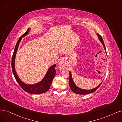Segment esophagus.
Segmentation results:
<instances>
[{
    "mask_svg": "<svg viewBox=\"0 0 122 122\" xmlns=\"http://www.w3.org/2000/svg\"><path fill=\"white\" fill-rule=\"evenodd\" d=\"M65 68V64H64V62L62 60L60 62L59 64V68L60 69H64Z\"/></svg>",
    "mask_w": 122,
    "mask_h": 122,
    "instance_id": "34e87169",
    "label": "esophagus"
}]
</instances>
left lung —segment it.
I'll list each match as a JSON object with an SVG mask.
<instances>
[{
	"instance_id": "1",
	"label": "left lung",
	"mask_w": 122,
	"mask_h": 122,
	"mask_svg": "<svg viewBox=\"0 0 122 122\" xmlns=\"http://www.w3.org/2000/svg\"><path fill=\"white\" fill-rule=\"evenodd\" d=\"M97 36H98L99 40H100V41L102 44V46H103V47H104L105 50V51L107 53L105 45L104 42H103L102 38L101 36L98 34H97ZM69 76H70V77H69V86H70V89H71V91H72L73 92H74L75 93H77V94H87L92 93V92H95L96 90L99 87H100V86L101 85V84L102 83V82H101L100 84L98 85L97 87H96V88H93L92 89H82V88H80L78 87L77 86V85H76V84H75V83L74 82L73 80L72 77V74H71V73L70 72V71H69Z\"/></svg>"
}]
</instances>
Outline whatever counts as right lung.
Segmentation results:
<instances>
[{
	"label": "right lung",
	"mask_w": 122,
	"mask_h": 122,
	"mask_svg": "<svg viewBox=\"0 0 122 122\" xmlns=\"http://www.w3.org/2000/svg\"><path fill=\"white\" fill-rule=\"evenodd\" d=\"M30 30V28H29L28 30H26V32L21 36L19 40H18V41L15 45V49L13 54L11 61L12 72L13 75H14V76L17 82L19 83V84L20 85V86L25 91L28 93L31 94L43 93L47 92L49 89L50 87V85L52 82L53 79L56 74L55 66L56 64L49 67V68L48 69L46 75H45L44 77L41 81H40V82H39L37 83H35L34 84H26L24 82H22L20 79V78L19 77V76H18L15 68V56L18 48H19L20 43V42L22 38L25 37V36H26L29 34Z\"/></svg>",
	"instance_id": "add662e5"
}]
</instances>
